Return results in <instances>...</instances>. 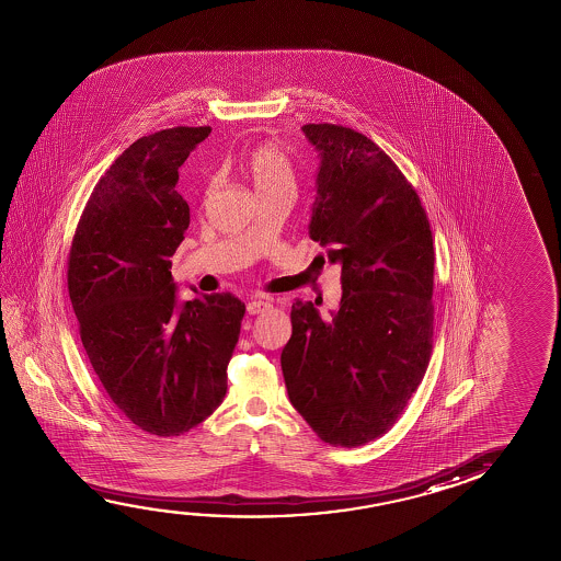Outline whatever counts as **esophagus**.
Segmentation results:
<instances>
[{"label": "esophagus", "mask_w": 561, "mask_h": 561, "mask_svg": "<svg viewBox=\"0 0 561 561\" xmlns=\"http://www.w3.org/2000/svg\"><path fill=\"white\" fill-rule=\"evenodd\" d=\"M270 307H272L270 299H252V301H249V305H247V311H249V314H257V312L267 311Z\"/></svg>", "instance_id": "obj_1"}]
</instances>
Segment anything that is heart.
Listing matches in <instances>:
<instances>
[{
	"label": "heart",
	"mask_w": 561,
	"mask_h": 561,
	"mask_svg": "<svg viewBox=\"0 0 561 561\" xmlns=\"http://www.w3.org/2000/svg\"><path fill=\"white\" fill-rule=\"evenodd\" d=\"M242 168L254 185L257 197L282 190H295L294 164L285 154L284 148L277 147L274 142H260L256 147L250 148Z\"/></svg>",
	"instance_id": "1"
}]
</instances>
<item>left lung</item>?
Instances as JSON below:
<instances>
[{"instance_id":"obj_1","label":"left lung","mask_w":561,"mask_h":561,"mask_svg":"<svg viewBox=\"0 0 561 561\" xmlns=\"http://www.w3.org/2000/svg\"><path fill=\"white\" fill-rule=\"evenodd\" d=\"M304 133L321 157L309 234L342 266V299L331 319L295 301L282 369L289 401L317 436L356 448L397 423L431 362V222L371 138L332 123Z\"/></svg>"}]
</instances>
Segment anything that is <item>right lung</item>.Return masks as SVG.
Masks as SVG:
<instances>
[{"instance_id": "1", "label": "right lung", "mask_w": 561, "mask_h": 561, "mask_svg": "<svg viewBox=\"0 0 561 561\" xmlns=\"http://www.w3.org/2000/svg\"><path fill=\"white\" fill-rule=\"evenodd\" d=\"M209 133L174 127L135 140L93 187L68 256V294L95 376L130 423L162 438L192 431L222 403L247 311L232 294L175 301L170 257L190 227L178 168Z\"/></svg>"}]
</instances>
